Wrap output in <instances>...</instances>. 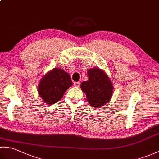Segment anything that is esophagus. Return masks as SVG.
I'll use <instances>...</instances> for the list:
<instances>
[{
    "label": "esophagus",
    "instance_id": "esophagus-1",
    "mask_svg": "<svg viewBox=\"0 0 159 159\" xmlns=\"http://www.w3.org/2000/svg\"><path fill=\"white\" fill-rule=\"evenodd\" d=\"M80 85V82H74V85L75 87H79Z\"/></svg>",
    "mask_w": 159,
    "mask_h": 159
}]
</instances>
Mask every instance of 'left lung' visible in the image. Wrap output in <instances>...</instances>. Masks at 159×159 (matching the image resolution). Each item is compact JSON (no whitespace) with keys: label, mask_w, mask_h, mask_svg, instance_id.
Returning <instances> with one entry per match:
<instances>
[{"label":"left lung","mask_w":159,"mask_h":159,"mask_svg":"<svg viewBox=\"0 0 159 159\" xmlns=\"http://www.w3.org/2000/svg\"><path fill=\"white\" fill-rule=\"evenodd\" d=\"M88 80L80 84L86 94L87 100L92 107L99 108L109 102L113 93V85L107 74L99 67L87 70Z\"/></svg>","instance_id":"8db88e82"}]
</instances>
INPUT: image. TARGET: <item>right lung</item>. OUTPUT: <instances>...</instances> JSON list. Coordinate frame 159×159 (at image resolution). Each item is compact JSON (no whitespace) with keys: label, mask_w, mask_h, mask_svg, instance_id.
I'll list each match as a JSON object with an SVG mask.
<instances>
[{"label":"right lung","mask_w":159,"mask_h":159,"mask_svg":"<svg viewBox=\"0 0 159 159\" xmlns=\"http://www.w3.org/2000/svg\"><path fill=\"white\" fill-rule=\"evenodd\" d=\"M72 85L69 74L61 68L55 67L40 80L38 92L43 102L52 105L61 99L66 91Z\"/></svg>","instance_id":"obj_1"}]
</instances>
